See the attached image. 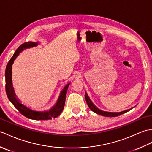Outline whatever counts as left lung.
<instances>
[{"mask_svg":"<svg viewBox=\"0 0 152 152\" xmlns=\"http://www.w3.org/2000/svg\"><path fill=\"white\" fill-rule=\"evenodd\" d=\"M85 98H86V101L87 102V104H88V106L89 107V108L93 112H95L96 114H97L99 115H103V116H106V117H116V116L120 115L124 113H126L128 111H129L130 110H131L132 108H130L129 110H126L122 111V112H106V111H103L99 109L96 106H95V104H93L92 102V101H91V99H89V96L87 94V93L86 92L85 93Z\"/></svg>","mask_w":152,"mask_h":152,"instance_id":"8db88e82","label":"left lung"}]
</instances>
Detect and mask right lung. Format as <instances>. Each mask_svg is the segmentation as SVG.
Listing matches in <instances>:
<instances>
[{"mask_svg":"<svg viewBox=\"0 0 152 152\" xmlns=\"http://www.w3.org/2000/svg\"><path fill=\"white\" fill-rule=\"evenodd\" d=\"M38 44V42H25L21 44L18 48L17 50L15 51L14 56H12L10 60L9 61L6 68V92L10 101L12 103L15 108H17L22 115H23L28 119H35V120H48V119H51L52 118H56L58 117L61 113L62 112L64 108V104H65L66 91L70 83H69L68 84H66L65 87L63 89L62 91L60 93V95L59 98H58L56 104L50 110L41 112L33 110L28 108L26 106H25L22 103H21V102L19 101V99L15 95L12 82V67L16 57L19 56V54L23 50L27 49V48L37 46Z\"/></svg>","mask_w":152,"mask_h":152,"instance_id":"right-lung-1","label":"right lung"}]
</instances>
